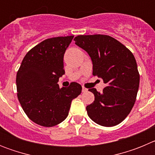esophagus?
Returning <instances> with one entry per match:
<instances>
[{
  "mask_svg": "<svg viewBox=\"0 0 155 155\" xmlns=\"http://www.w3.org/2000/svg\"><path fill=\"white\" fill-rule=\"evenodd\" d=\"M87 88H86V87H82V92H87Z\"/></svg>",
  "mask_w": 155,
  "mask_h": 155,
  "instance_id": "esophagus-1",
  "label": "esophagus"
}]
</instances>
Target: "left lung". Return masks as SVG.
<instances>
[{
    "label": "left lung",
    "mask_w": 155,
    "mask_h": 155,
    "mask_svg": "<svg viewBox=\"0 0 155 155\" xmlns=\"http://www.w3.org/2000/svg\"><path fill=\"white\" fill-rule=\"evenodd\" d=\"M75 44L91 58L93 75L106 84L102 92L88 91L94 101L86 107L88 116L97 124L114 127L124 121L134 107L140 84V74L134 54L128 48L106 35H80Z\"/></svg>",
    "instance_id": "left-lung-1"
}]
</instances>
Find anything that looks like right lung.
<instances>
[{
  "label": "right lung",
  "instance_id": "obj_1",
  "mask_svg": "<svg viewBox=\"0 0 155 155\" xmlns=\"http://www.w3.org/2000/svg\"><path fill=\"white\" fill-rule=\"evenodd\" d=\"M74 35L50 38L31 48L22 60L16 76L17 96L28 118L42 127L61 124L68 116L71 101L82 87L72 82L61 88L64 74V55Z\"/></svg>",
  "mask_w": 155,
  "mask_h": 155
}]
</instances>
